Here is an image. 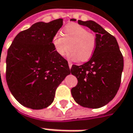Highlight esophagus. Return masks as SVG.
Listing matches in <instances>:
<instances>
[{
  "mask_svg": "<svg viewBox=\"0 0 133 133\" xmlns=\"http://www.w3.org/2000/svg\"><path fill=\"white\" fill-rule=\"evenodd\" d=\"M68 66H69V68H70V69H71V67H72V63H71V62H68Z\"/></svg>",
  "mask_w": 133,
  "mask_h": 133,
  "instance_id": "obj_1",
  "label": "esophagus"
}]
</instances>
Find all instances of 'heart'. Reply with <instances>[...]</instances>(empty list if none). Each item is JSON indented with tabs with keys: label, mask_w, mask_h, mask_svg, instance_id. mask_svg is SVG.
I'll use <instances>...</instances> for the list:
<instances>
[{
	"label": "heart",
	"mask_w": 133,
	"mask_h": 133,
	"mask_svg": "<svg viewBox=\"0 0 133 133\" xmlns=\"http://www.w3.org/2000/svg\"><path fill=\"white\" fill-rule=\"evenodd\" d=\"M62 37L56 34L53 37L52 43L58 54L65 57L68 52V58L85 62L92 57L96 45V37L88 30L78 24H68L63 29Z\"/></svg>",
	"instance_id": "1"
}]
</instances>
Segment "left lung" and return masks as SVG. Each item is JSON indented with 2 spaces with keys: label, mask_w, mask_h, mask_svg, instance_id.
<instances>
[{
  "label": "left lung",
  "mask_w": 133,
  "mask_h": 133,
  "mask_svg": "<svg viewBox=\"0 0 133 133\" xmlns=\"http://www.w3.org/2000/svg\"><path fill=\"white\" fill-rule=\"evenodd\" d=\"M78 23L96 33V45L88 62L71 67V74L78 80L71 94L76 102L84 108H102L115 97L119 89L124 58L115 37L101 25L93 21H78Z\"/></svg>",
  "instance_id": "left-lung-1"
}]
</instances>
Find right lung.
Masks as SVG:
<instances>
[{"label": "right lung", "mask_w": 133, "mask_h": 133, "mask_svg": "<svg viewBox=\"0 0 133 133\" xmlns=\"http://www.w3.org/2000/svg\"><path fill=\"white\" fill-rule=\"evenodd\" d=\"M62 23L61 18L36 23L17 35L8 49L7 85L24 107L33 110L48 107L58 86L71 74L68 61L58 54L52 43Z\"/></svg>", "instance_id": "add662e5"}]
</instances>
